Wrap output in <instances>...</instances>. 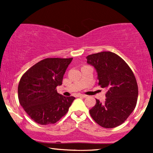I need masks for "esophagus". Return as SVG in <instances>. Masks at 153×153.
<instances>
[{"instance_id": "34e87169", "label": "esophagus", "mask_w": 153, "mask_h": 153, "mask_svg": "<svg viewBox=\"0 0 153 153\" xmlns=\"http://www.w3.org/2000/svg\"><path fill=\"white\" fill-rule=\"evenodd\" d=\"M78 97H83V98H85L87 97L86 95H82V94H78Z\"/></svg>"}]
</instances>
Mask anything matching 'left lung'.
I'll return each instance as SVG.
<instances>
[{
  "label": "left lung",
  "mask_w": 153,
  "mask_h": 153,
  "mask_svg": "<svg viewBox=\"0 0 153 153\" xmlns=\"http://www.w3.org/2000/svg\"><path fill=\"white\" fill-rule=\"evenodd\" d=\"M87 63L97 71L99 84L106 88V100H96L89 111L94 120L104 128H114L123 124L136 107L138 85L134 73L120 56L110 51L91 54Z\"/></svg>",
  "instance_id": "8db88e82"
}]
</instances>
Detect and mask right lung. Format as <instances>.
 I'll return each instance as SVG.
<instances>
[{
	"label": "right lung",
	"instance_id": "1",
	"mask_svg": "<svg viewBox=\"0 0 153 153\" xmlns=\"http://www.w3.org/2000/svg\"><path fill=\"white\" fill-rule=\"evenodd\" d=\"M71 58H46L23 75L18 85L21 106L35 123L54 124L67 114L75 97H65L56 91Z\"/></svg>",
	"mask_w": 153,
	"mask_h": 153
}]
</instances>
